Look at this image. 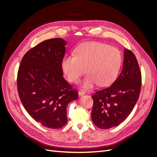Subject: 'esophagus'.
Wrapping results in <instances>:
<instances>
[{
  "label": "esophagus",
  "instance_id": "esophagus-1",
  "mask_svg": "<svg viewBox=\"0 0 157 157\" xmlns=\"http://www.w3.org/2000/svg\"><path fill=\"white\" fill-rule=\"evenodd\" d=\"M84 94H85V92L84 91V90H80V91L78 92V95L80 96H82V95H84Z\"/></svg>",
  "mask_w": 157,
  "mask_h": 157
}]
</instances>
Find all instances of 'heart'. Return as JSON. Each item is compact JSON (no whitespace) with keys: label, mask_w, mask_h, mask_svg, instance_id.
<instances>
[{"label":"heart","mask_w":157,"mask_h":157,"mask_svg":"<svg viewBox=\"0 0 157 157\" xmlns=\"http://www.w3.org/2000/svg\"><path fill=\"white\" fill-rule=\"evenodd\" d=\"M75 56H67L61 61L63 72L69 82L78 83L86 73L84 88L98 84L108 86L116 79L122 64V54L115 47L98 42H88L75 49Z\"/></svg>","instance_id":"obj_1"}]
</instances>
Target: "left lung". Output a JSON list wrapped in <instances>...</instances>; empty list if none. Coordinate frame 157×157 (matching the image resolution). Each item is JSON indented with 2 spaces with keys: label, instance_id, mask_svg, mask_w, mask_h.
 I'll list each match as a JSON object with an SVG mask.
<instances>
[{
  "label": "left lung",
  "instance_id": "8db88e82",
  "mask_svg": "<svg viewBox=\"0 0 157 157\" xmlns=\"http://www.w3.org/2000/svg\"><path fill=\"white\" fill-rule=\"evenodd\" d=\"M141 73L133 52L126 48L121 73L111 86L98 90L92 96V119L101 129L119 125L130 115L138 100Z\"/></svg>",
  "mask_w": 157,
  "mask_h": 157
}]
</instances>
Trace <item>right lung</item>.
<instances>
[{"mask_svg":"<svg viewBox=\"0 0 157 157\" xmlns=\"http://www.w3.org/2000/svg\"><path fill=\"white\" fill-rule=\"evenodd\" d=\"M65 45L60 38L40 42L26 52L17 72V92L23 107L35 121L53 129L65 125L67 105L78 99L77 90L63 77Z\"/></svg>","mask_w":157,"mask_h":157,"instance_id":"add662e5","label":"right lung"}]
</instances>
